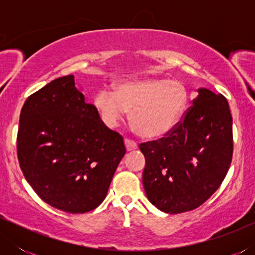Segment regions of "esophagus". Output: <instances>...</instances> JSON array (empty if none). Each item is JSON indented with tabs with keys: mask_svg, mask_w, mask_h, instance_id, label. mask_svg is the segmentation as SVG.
Returning <instances> with one entry per match:
<instances>
[{
	"mask_svg": "<svg viewBox=\"0 0 255 255\" xmlns=\"http://www.w3.org/2000/svg\"><path fill=\"white\" fill-rule=\"evenodd\" d=\"M125 147H127V151H134V149L138 148L137 142H134L133 140H130V139H125Z\"/></svg>",
	"mask_w": 255,
	"mask_h": 255,
	"instance_id": "1",
	"label": "esophagus"
}]
</instances>
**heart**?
<instances>
[{"label": "heart", "instance_id": "b5f03b06", "mask_svg": "<svg viewBox=\"0 0 255 255\" xmlns=\"http://www.w3.org/2000/svg\"><path fill=\"white\" fill-rule=\"evenodd\" d=\"M93 104L108 127H116L131 111V121L145 138H160L179 122L187 104L184 87L172 80L148 78L125 81L116 90L102 87Z\"/></svg>", "mask_w": 255, "mask_h": 255}]
</instances>
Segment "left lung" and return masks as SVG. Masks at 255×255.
Here are the masks:
<instances>
[{"mask_svg":"<svg viewBox=\"0 0 255 255\" xmlns=\"http://www.w3.org/2000/svg\"><path fill=\"white\" fill-rule=\"evenodd\" d=\"M183 121L166 138L140 144L148 201L166 214L203 204L221 186L233 153L232 116L223 95L197 90Z\"/></svg>","mask_w":255,"mask_h":255,"instance_id":"obj_1","label":"left lung"}]
</instances>
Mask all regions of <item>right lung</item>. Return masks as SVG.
Segmentation results:
<instances>
[{
  "instance_id": "add662e5",
  "label": "right lung",
  "mask_w": 255,
  "mask_h": 255,
  "mask_svg": "<svg viewBox=\"0 0 255 255\" xmlns=\"http://www.w3.org/2000/svg\"><path fill=\"white\" fill-rule=\"evenodd\" d=\"M125 152L75 87L74 75L47 83L20 110L17 155L27 182L59 210L83 214L99 207Z\"/></svg>"
}]
</instances>
